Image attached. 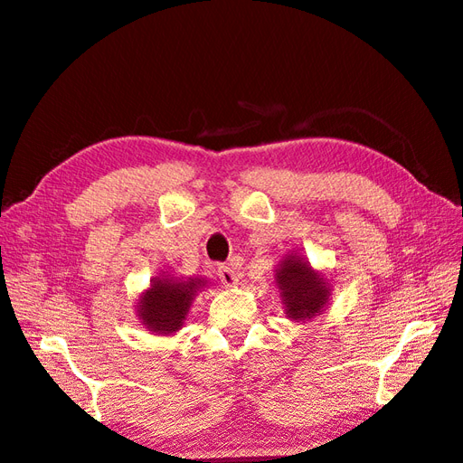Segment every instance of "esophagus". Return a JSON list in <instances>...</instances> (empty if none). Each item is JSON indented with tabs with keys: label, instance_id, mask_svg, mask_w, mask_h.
I'll list each match as a JSON object with an SVG mask.
<instances>
[{
	"label": "esophagus",
	"instance_id": "esophagus-1",
	"mask_svg": "<svg viewBox=\"0 0 463 463\" xmlns=\"http://www.w3.org/2000/svg\"><path fill=\"white\" fill-rule=\"evenodd\" d=\"M218 277H221V281L226 285V288H232L234 283H237V271H234L232 267L229 265H221L218 267Z\"/></svg>",
	"mask_w": 463,
	"mask_h": 463
}]
</instances>
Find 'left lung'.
<instances>
[{"label": "left lung", "instance_id": "8db88e82", "mask_svg": "<svg viewBox=\"0 0 463 463\" xmlns=\"http://www.w3.org/2000/svg\"><path fill=\"white\" fill-rule=\"evenodd\" d=\"M275 283L281 291L285 314L293 322H307L324 312L330 299V283L299 255H288L275 269Z\"/></svg>", "mask_w": 463, "mask_h": 463}]
</instances>
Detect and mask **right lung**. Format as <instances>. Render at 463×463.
Here are the masks:
<instances>
[{"mask_svg": "<svg viewBox=\"0 0 463 463\" xmlns=\"http://www.w3.org/2000/svg\"><path fill=\"white\" fill-rule=\"evenodd\" d=\"M206 285L200 277H178L159 275L151 281L149 289L141 293L137 301V316L149 332L174 334L178 332L186 319L196 293Z\"/></svg>", "mask_w": 463, "mask_h": 463, "instance_id": "1", "label": "right lung"}]
</instances>
